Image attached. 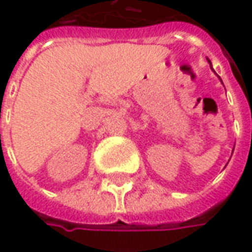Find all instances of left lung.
Wrapping results in <instances>:
<instances>
[{
	"label": "left lung",
	"instance_id": "1",
	"mask_svg": "<svg viewBox=\"0 0 252 252\" xmlns=\"http://www.w3.org/2000/svg\"><path fill=\"white\" fill-rule=\"evenodd\" d=\"M208 62H209V63H211V61H208Z\"/></svg>",
	"mask_w": 252,
	"mask_h": 252
}]
</instances>
